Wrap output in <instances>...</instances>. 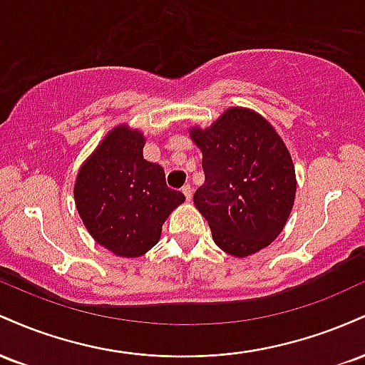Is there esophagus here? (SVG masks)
Wrapping results in <instances>:
<instances>
[{
	"label": "esophagus",
	"instance_id": "34e87169",
	"mask_svg": "<svg viewBox=\"0 0 365 365\" xmlns=\"http://www.w3.org/2000/svg\"><path fill=\"white\" fill-rule=\"evenodd\" d=\"M182 192H183V195H185L187 200H192V187L190 185H183Z\"/></svg>",
	"mask_w": 365,
	"mask_h": 365
}]
</instances>
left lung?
I'll list each match as a JSON object with an SVG mask.
<instances>
[{"label":"left lung","instance_id":"left-lung-1","mask_svg":"<svg viewBox=\"0 0 365 365\" xmlns=\"http://www.w3.org/2000/svg\"><path fill=\"white\" fill-rule=\"evenodd\" d=\"M188 133L202 153L206 175L194 204L215 244L233 257L266 249L283 232L295 202V166L282 137L262 115L240 106Z\"/></svg>","mask_w":365,"mask_h":365}]
</instances>
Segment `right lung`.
Masks as SVG:
<instances>
[{"instance_id":"add662e5","label":"right lung","mask_w":365,"mask_h":365,"mask_svg":"<svg viewBox=\"0 0 365 365\" xmlns=\"http://www.w3.org/2000/svg\"><path fill=\"white\" fill-rule=\"evenodd\" d=\"M139 128L116 125L78 168L73 185L82 223L99 245L118 257H140L161 238L182 192L166 187L165 171L144 159Z\"/></svg>"}]
</instances>
